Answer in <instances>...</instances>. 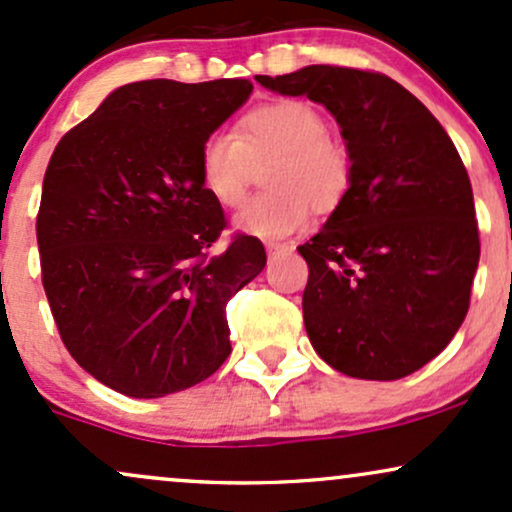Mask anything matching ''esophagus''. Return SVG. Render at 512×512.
<instances>
[{
    "mask_svg": "<svg viewBox=\"0 0 512 512\" xmlns=\"http://www.w3.org/2000/svg\"><path fill=\"white\" fill-rule=\"evenodd\" d=\"M291 245L289 243H267V257L269 260H274V257L284 255V252H289Z\"/></svg>",
    "mask_w": 512,
    "mask_h": 512,
    "instance_id": "obj_1",
    "label": "esophagus"
}]
</instances>
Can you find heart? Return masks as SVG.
Returning <instances> with one entry per match:
<instances>
[{"label": "heart", "instance_id": "obj_1", "mask_svg": "<svg viewBox=\"0 0 512 512\" xmlns=\"http://www.w3.org/2000/svg\"><path fill=\"white\" fill-rule=\"evenodd\" d=\"M274 158L264 182L269 192L236 214L240 233L262 240L289 238L305 228L310 202L332 209L349 182V156L327 137L315 105L276 101L257 105L240 120L238 134L211 132L199 149L204 190L223 207H238L248 192L252 163Z\"/></svg>", "mask_w": 512, "mask_h": 512}]
</instances>
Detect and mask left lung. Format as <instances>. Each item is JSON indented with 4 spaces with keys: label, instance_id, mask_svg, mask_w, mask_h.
Here are the masks:
<instances>
[{
    "label": "left lung",
    "instance_id": "left-lung-1",
    "mask_svg": "<svg viewBox=\"0 0 512 512\" xmlns=\"http://www.w3.org/2000/svg\"><path fill=\"white\" fill-rule=\"evenodd\" d=\"M257 81L325 105L349 156V187L298 248L310 269V344L351 378L424 368L460 330L479 267L472 185L455 144L390 76L310 64Z\"/></svg>",
    "mask_w": 512,
    "mask_h": 512
}]
</instances>
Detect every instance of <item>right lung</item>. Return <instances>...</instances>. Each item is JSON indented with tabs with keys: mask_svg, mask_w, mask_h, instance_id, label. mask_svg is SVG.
I'll return each instance as SVG.
<instances>
[{
	"mask_svg": "<svg viewBox=\"0 0 512 512\" xmlns=\"http://www.w3.org/2000/svg\"><path fill=\"white\" fill-rule=\"evenodd\" d=\"M250 93L134 81L55 146L35 223L45 296L74 361L120 395L187 390L231 354L226 303L267 255L252 236L209 255L226 219L199 149Z\"/></svg>",
	"mask_w": 512,
	"mask_h": 512,
	"instance_id": "obj_1",
	"label": "right lung"
}]
</instances>
